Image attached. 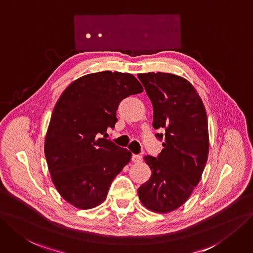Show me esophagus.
I'll use <instances>...</instances> for the list:
<instances>
[{
	"instance_id": "obj_1",
	"label": "esophagus",
	"mask_w": 253,
	"mask_h": 253,
	"mask_svg": "<svg viewBox=\"0 0 253 253\" xmlns=\"http://www.w3.org/2000/svg\"><path fill=\"white\" fill-rule=\"evenodd\" d=\"M131 161L133 163H139V162L142 161V156L138 155V154H133L132 157H131Z\"/></svg>"
}]
</instances>
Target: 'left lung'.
<instances>
[{"mask_svg": "<svg viewBox=\"0 0 253 253\" xmlns=\"http://www.w3.org/2000/svg\"><path fill=\"white\" fill-rule=\"evenodd\" d=\"M153 106L154 129L164 149L156 157H144L150 167V179L137 194L145 207L155 212H169L189 199L201 179L209 156L207 112L192 84L169 73L139 74Z\"/></svg>", "mask_w": 253, "mask_h": 253, "instance_id": "left-lung-1", "label": "left lung"}]
</instances>
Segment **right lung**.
Returning <instances> with one entry per match:
<instances>
[{"label": "right lung", "mask_w": 253, "mask_h": 253, "mask_svg": "<svg viewBox=\"0 0 253 253\" xmlns=\"http://www.w3.org/2000/svg\"><path fill=\"white\" fill-rule=\"evenodd\" d=\"M142 91L133 75L104 71L74 81L56 103L44 155L56 190L74 207L100 205L131 160V152L104 137L115 128L121 101Z\"/></svg>", "instance_id": "1"}]
</instances>
